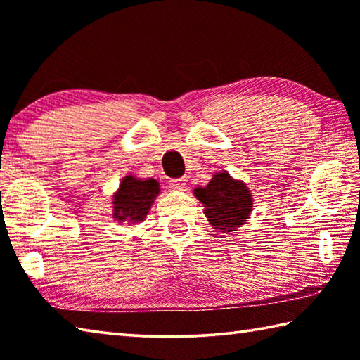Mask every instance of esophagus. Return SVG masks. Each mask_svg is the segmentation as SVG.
I'll use <instances>...</instances> for the list:
<instances>
[{"label": "esophagus", "mask_w": 360, "mask_h": 360, "mask_svg": "<svg viewBox=\"0 0 360 360\" xmlns=\"http://www.w3.org/2000/svg\"><path fill=\"white\" fill-rule=\"evenodd\" d=\"M169 185H170V188H174V190H184L185 185H186V179L169 180Z\"/></svg>", "instance_id": "esophagus-1"}]
</instances>
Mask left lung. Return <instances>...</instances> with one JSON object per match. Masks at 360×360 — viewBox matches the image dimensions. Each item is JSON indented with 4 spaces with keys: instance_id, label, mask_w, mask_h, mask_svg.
I'll return each instance as SVG.
<instances>
[{
    "instance_id": "1",
    "label": "left lung",
    "mask_w": 360,
    "mask_h": 360,
    "mask_svg": "<svg viewBox=\"0 0 360 360\" xmlns=\"http://www.w3.org/2000/svg\"><path fill=\"white\" fill-rule=\"evenodd\" d=\"M194 196L204 204V213L213 229L221 234H229L245 224L253 207L250 188L243 181L232 179L226 170L213 175L207 186L196 188Z\"/></svg>"
}]
</instances>
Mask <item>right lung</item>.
Returning a JSON list of instances; mask_svg holds the SVG:
<instances>
[{"mask_svg": "<svg viewBox=\"0 0 360 360\" xmlns=\"http://www.w3.org/2000/svg\"><path fill=\"white\" fill-rule=\"evenodd\" d=\"M158 194H160L158 180H143L136 179L134 175H126L112 198L113 218L118 223L128 221L129 224L143 221Z\"/></svg>", "mask_w": 360, "mask_h": 360, "instance_id": "obj_1", "label": "right lung"}]
</instances>
